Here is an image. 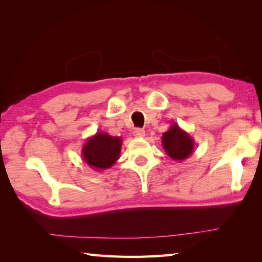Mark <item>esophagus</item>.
<instances>
[{
    "label": "esophagus",
    "mask_w": 262,
    "mask_h": 262,
    "mask_svg": "<svg viewBox=\"0 0 262 262\" xmlns=\"http://www.w3.org/2000/svg\"><path fill=\"white\" fill-rule=\"evenodd\" d=\"M133 134H134L136 138H142L145 136V130L142 129V128H136V129L133 132Z\"/></svg>",
    "instance_id": "34e87169"
}]
</instances>
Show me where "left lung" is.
Wrapping results in <instances>:
<instances>
[{
  "instance_id": "8db88e82",
  "label": "left lung",
  "mask_w": 262,
  "mask_h": 262,
  "mask_svg": "<svg viewBox=\"0 0 262 262\" xmlns=\"http://www.w3.org/2000/svg\"><path fill=\"white\" fill-rule=\"evenodd\" d=\"M162 146L173 161L187 160L193 152V138L173 122L162 135Z\"/></svg>"
}]
</instances>
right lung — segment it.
<instances>
[{
  "label": "right lung",
  "mask_w": 262,
  "mask_h": 262,
  "mask_svg": "<svg viewBox=\"0 0 262 262\" xmlns=\"http://www.w3.org/2000/svg\"><path fill=\"white\" fill-rule=\"evenodd\" d=\"M121 144V137L98 132L93 136L89 137L83 145V161L94 171L107 170L119 159Z\"/></svg>",
  "instance_id": "1"
}]
</instances>
